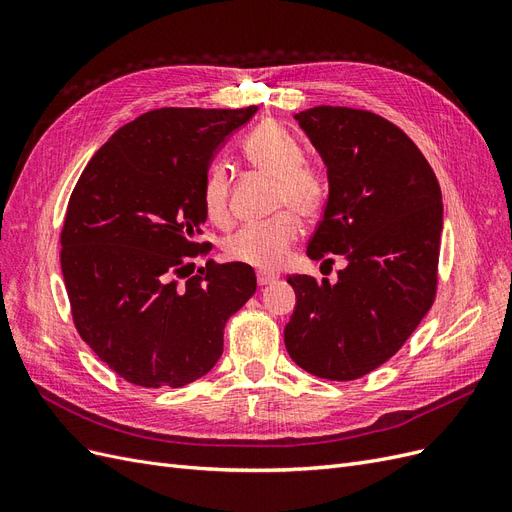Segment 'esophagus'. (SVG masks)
I'll use <instances>...</instances> for the list:
<instances>
[{
	"label": "esophagus",
	"instance_id": "obj_1",
	"mask_svg": "<svg viewBox=\"0 0 512 512\" xmlns=\"http://www.w3.org/2000/svg\"><path fill=\"white\" fill-rule=\"evenodd\" d=\"M256 280H258V286H269V284H273L277 280V277L271 275V273H265V271H258L256 273Z\"/></svg>",
	"mask_w": 512,
	"mask_h": 512
}]
</instances>
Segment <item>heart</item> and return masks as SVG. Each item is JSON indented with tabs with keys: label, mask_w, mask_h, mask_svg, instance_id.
Returning a JSON list of instances; mask_svg holds the SVG:
<instances>
[{
	"label": "heart",
	"mask_w": 512,
	"mask_h": 512,
	"mask_svg": "<svg viewBox=\"0 0 512 512\" xmlns=\"http://www.w3.org/2000/svg\"><path fill=\"white\" fill-rule=\"evenodd\" d=\"M245 160L258 173L275 181L277 209H290L303 220H312L327 205L329 177L316 164L305 162L297 136L275 121L260 123L243 143ZM230 175L222 162H215L205 175L203 205L213 222L228 218ZM297 215L282 213L269 224L245 226L228 237L224 250L230 260L254 269L273 271L288 258L292 243L301 235Z\"/></svg>",
	"instance_id": "heart-1"
}]
</instances>
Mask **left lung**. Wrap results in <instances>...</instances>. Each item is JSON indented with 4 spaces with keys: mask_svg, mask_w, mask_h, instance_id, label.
I'll return each instance as SVG.
<instances>
[{
    "mask_svg": "<svg viewBox=\"0 0 512 512\" xmlns=\"http://www.w3.org/2000/svg\"><path fill=\"white\" fill-rule=\"evenodd\" d=\"M327 166L329 198L307 256L346 258L337 282L290 275V359L327 380H356L404 346L438 286L442 192L425 156L391 121L346 106L294 115Z\"/></svg>",
    "mask_w": 512,
    "mask_h": 512,
    "instance_id": "1",
    "label": "left lung"
}]
</instances>
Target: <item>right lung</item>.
<instances>
[{
  "mask_svg": "<svg viewBox=\"0 0 512 512\" xmlns=\"http://www.w3.org/2000/svg\"><path fill=\"white\" fill-rule=\"evenodd\" d=\"M256 106L158 108L119 128L89 160L61 230V273L85 344L147 389L203 378L224 350L226 320L256 292L250 265L190 258L207 220L203 183L226 138Z\"/></svg>",
  "mask_w": 512,
  "mask_h": 512,
  "instance_id": "add662e5",
  "label": "right lung"
}]
</instances>
